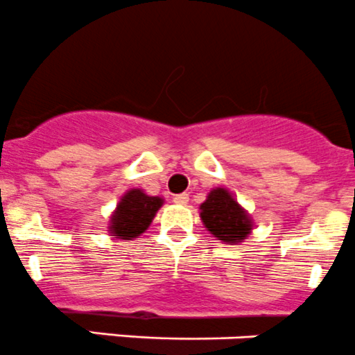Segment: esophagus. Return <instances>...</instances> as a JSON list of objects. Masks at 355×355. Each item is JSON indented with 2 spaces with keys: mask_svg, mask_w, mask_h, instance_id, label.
Segmentation results:
<instances>
[{
  "mask_svg": "<svg viewBox=\"0 0 355 355\" xmlns=\"http://www.w3.org/2000/svg\"><path fill=\"white\" fill-rule=\"evenodd\" d=\"M173 201L177 202V205H187L189 202V194H177V196H173Z\"/></svg>",
  "mask_w": 355,
  "mask_h": 355,
  "instance_id": "obj_1",
  "label": "esophagus"
}]
</instances>
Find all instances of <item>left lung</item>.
I'll use <instances>...</instances> for the list:
<instances>
[{
	"label": "left lung",
	"mask_w": 355,
	"mask_h": 355,
	"mask_svg": "<svg viewBox=\"0 0 355 355\" xmlns=\"http://www.w3.org/2000/svg\"><path fill=\"white\" fill-rule=\"evenodd\" d=\"M199 209L206 229L222 243H243V239H246L253 229V222L246 209L223 187L209 191L206 201L199 206Z\"/></svg>",
	"instance_id": "obj_1"
}]
</instances>
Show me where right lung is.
Returning a JSON list of instances; mask_svg holds the SVG:
<instances>
[{"mask_svg":"<svg viewBox=\"0 0 355 355\" xmlns=\"http://www.w3.org/2000/svg\"><path fill=\"white\" fill-rule=\"evenodd\" d=\"M163 206V198L147 196L142 189H132L121 198L109 222V230L116 239L130 241L146 232L157 209Z\"/></svg>","mask_w":355,"mask_h":355,"instance_id":"obj_1","label":"right lung"}]
</instances>
